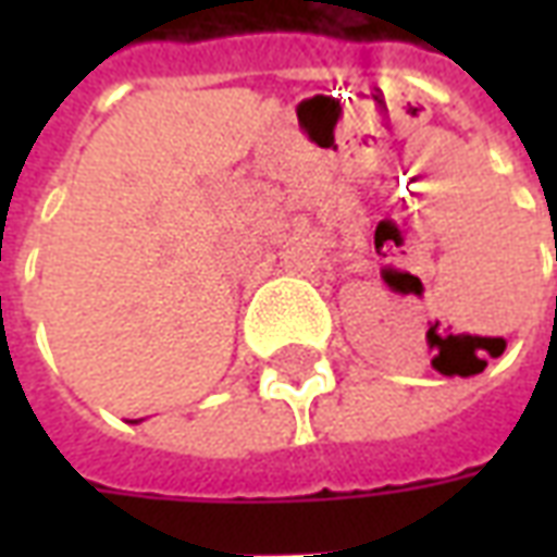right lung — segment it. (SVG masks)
Returning a JSON list of instances; mask_svg holds the SVG:
<instances>
[{"mask_svg": "<svg viewBox=\"0 0 557 557\" xmlns=\"http://www.w3.org/2000/svg\"><path fill=\"white\" fill-rule=\"evenodd\" d=\"M131 423H139V420H131Z\"/></svg>", "mask_w": 557, "mask_h": 557, "instance_id": "obj_1", "label": "right lung"}]
</instances>
